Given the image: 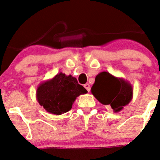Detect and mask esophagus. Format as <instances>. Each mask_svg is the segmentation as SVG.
<instances>
[{"mask_svg": "<svg viewBox=\"0 0 160 160\" xmlns=\"http://www.w3.org/2000/svg\"><path fill=\"white\" fill-rule=\"evenodd\" d=\"M84 87L85 88V89L87 90L88 92H90V91H91V87H90V85L88 83H86L85 85H84Z\"/></svg>", "mask_w": 160, "mask_h": 160, "instance_id": "obj_1", "label": "esophagus"}]
</instances>
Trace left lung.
Instances as JSON below:
<instances>
[{"instance_id":"left-lung-1","label":"left lung","mask_w":160,"mask_h":160,"mask_svg":"<svg viewBox=\"0 0 160 160\" xmlns=\"http://www.w3.org/2000/svg\"><path fill=\"white\" fill-rule=\"evenodd\" d=\"M91 91L100 103L110 106L114 112L121 111L133 98V87L130 82L108 72H101L97 75Z\"/></svg>"}]
</instances>
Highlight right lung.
Segmentation results:
<instances>
[{"mask_svg":"<svg viewBox=\"0 0 160 160\" xmlns=\"http://www.w3.org/2000/svg\"><path fill=\"white\" fill-rule=\"evenodd\" d=\"M86 93L75 77L60 72L38 85L36 99L48 112L61 115L70 110L77 97Z\"/></svg>","mask_w":160,"mask_h":160,"instance_id":"right-lung-1","label":"right lung"}]
</instances>
